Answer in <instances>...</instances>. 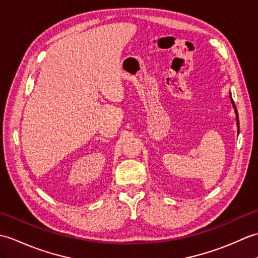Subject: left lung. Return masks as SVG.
Returning a JSON list of instances; mask_svg holds the SVG:
<instances>
[{
    "label": "left lung",
    "instance_id": "1",
    "mask_svg": "<svg viewBox=\"0 0 258 258\" xmlns=\"http://www.w3.org/2000/svg\"><path fill=\"white\" fill-rule=\"evenodd\" d=\"M231 96V95H229ZM231 101H232V104H233V107H234V109H235V114H236V124H237V132L239 133V120H238V113H237V109H236V106H235V103H234V101H233V98H232V96H231Z\"/></svg>",
    "mask_w": 258,
    "mask_h": 258
}]
</instances>
